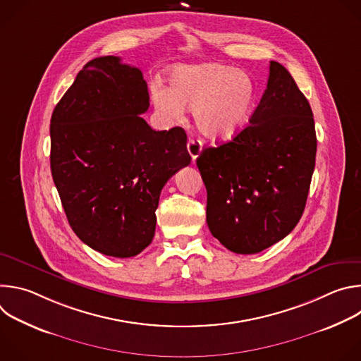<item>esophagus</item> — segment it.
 Returning <instances> with one entry per match:
<instances>
[{"label": "esophagus", "mask_w": 361, "mask_h": 361, "mask_svg": "<svg viewBox=\"0 0 361 361\" xmlns=\"http://www.w3.org/2000/svg\"><path fill=\"white\" fill-rule=\"evenodd\" d=\"M187 149L190 152V156L192 160H195L200 154H201V149H202V142L197 138H190L188 142H187Z\"/></svg>", "instance_id": "obj_1"}]
</instances>
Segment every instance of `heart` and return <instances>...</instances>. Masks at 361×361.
I'll use <instances>...</instances> for the list:
<instances>
[{"mask_svg":"<svg viewBox=\"0 0 361 361\" xmlns=\"http://www.w3.org/2000/svg\"><path fill=\"white\" fill-rule=\"evenodd\" d=\"M151 97L161 116L180 120L184 109L192 110L194 124L204 137L228 141L250 124L257 88L238 68L210 63L177 67L169 88L154 85Z\"/></svg>","mask_w":361,"mask_h":361,"instance_id":"1","label":"heart"}]
</instances>
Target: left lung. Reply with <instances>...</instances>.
Masks as SVG:
<instances>
[{
	"label": "left lung",
	"instance_id": "left-lung-1",
	"mask_svg": "<svg viewBox=\"0 0 361 361\" xmlns=\"http://www.w3.org/2000/svg\"><path fill=\"white\" fill-rule=\"evenodd\" d=\"M316 151L310 104L290 73L270 61L267 88L245 130L197 159L212 234L237 254L283 240L302 216Z\"/></svg>",
	"mask_w": 361,
	"mask_h": 361
}]
</instances>
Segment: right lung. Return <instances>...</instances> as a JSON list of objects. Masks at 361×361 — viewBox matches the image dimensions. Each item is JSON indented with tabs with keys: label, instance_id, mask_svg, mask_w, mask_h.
I'll return each instance as SVG.
<instances>
[{
	"label": "right lung",
	"instance_id": "obj_1",
	"mask_svg": "<svg viewBox=\"0 0 361 361\" xmlns=\"http://www.w3.org/2000/svg\"><path fill=\"white\" fill-rule=\"evenodd\" d=\"M142 73L120 57L91 60L51 116V174L67 220L92 250L127 259L156 233L166 183L191 161L181 127L156 131Z\"/></svg>",
	"mask_w": 361,
	"mask_h": 361
}]
</instances>
